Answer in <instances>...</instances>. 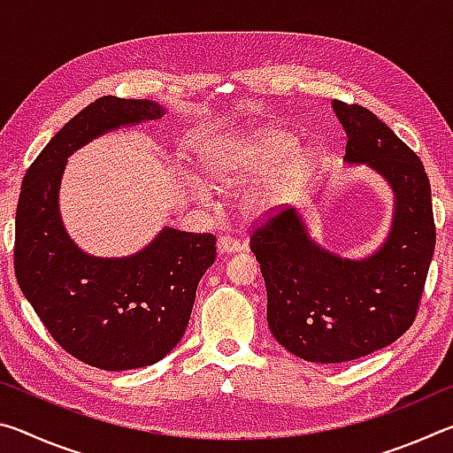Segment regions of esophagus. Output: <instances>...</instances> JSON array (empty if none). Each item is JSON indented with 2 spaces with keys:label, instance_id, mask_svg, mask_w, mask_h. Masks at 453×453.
<instances>
[{
  "label": "esophagus",
  "instance_id": "obj_1",
  "mask_svg": "<svg viewBox=\"0 0 453 453\" xmlns=\"http://www.w3.org/2000/svg\"><path fill=\"white\" fill-rule=\"evenodd\" d=\"M243 245L234 240V237L229 235H221L218 237V251L219 254H237V251H242Z\"/></svg>",
  "mask_w": 453,
  "mask_h": 453
}]
</instances>
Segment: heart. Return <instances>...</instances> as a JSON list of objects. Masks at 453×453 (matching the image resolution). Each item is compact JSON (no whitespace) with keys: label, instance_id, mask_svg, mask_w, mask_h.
Wrapping results in <instances>:
<instances>
[{"label":"heart","instance_id":"1","mask_svg":"<svg viewBox=\"0 0 453 453\" xmlns=\"http://www.w3.org/2000/svg\"><path fill=\"white\" fill-rule=\"evenodd\" d=\"M313 153L296 148L286 129L265 126L221 140L203 153V173L211 188L237 191V211L243 219L259 221L294 199L313 167ZM194 194L205 202L208 189L194 183Z\"/></svg>","mask_w":453,"mask_h":453}]
</instances>
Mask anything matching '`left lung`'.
Listing matches in <instances>:
<instances>
[{"instance_id": "1", "label": "left lung", "mask_w": 453, "mask_h": 453, "mask_svg": "<svg viewBox=\"0 0 453 453\" xmlns=\"http://www.w3.org/2000/svg\"><path fill=\"white\" fill-rule=\"evenodd\" d=\"M334 111L348 135L343 159L367 164L394 189L388 240L364 259L340 257L311 240L296 210L278 211L250 235L273 337L316 364L351 362L408 332L435 248L432 189L419 157L365 107L334 99Z\"/></svg>"}]
</instances>
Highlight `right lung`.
Masks as SVG:
<instances>
[{
	"label": "right lung",
	"mask_w": 453,
	"mask_h": 453,
	"mask_svg": "<svg viewBox=\"0 0 453 453\" xmlns=\"http://www.w3.org/2000/svg\"><path fill=\"white\" fill-rule=\"evenodd\" d=\"M164 113L150 99L99 97L51 137L21 183L15 278L53 340L105 372L151 365L178 346L197 283L216 262V235L164 227L134 256H88L61 224V175L67 157L94 137Z\"/></svg>",
	"instance_id": "1"
}]
</instances>
